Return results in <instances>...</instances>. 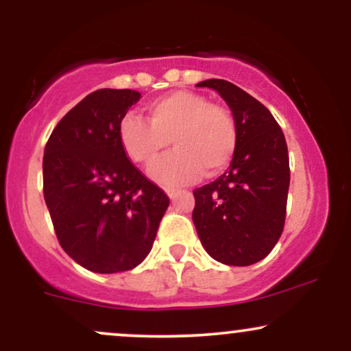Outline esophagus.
I'll return each instance as SVG.
<instances>
[{
	"mask_svg": "<svg viewBox=\"0 0 351 351\" xmlns=\"http://www.w3.org/2000/svg\"><path fill=\"white\" fill-rule=\"evenodd\" d=\"M165 191H167V195L170 196V198H175V196L178 195V189H175V188H167Z\"/></svg>",
	"mask_w": 351,
	"mask_h": 351,
	"instance_id": "esophagus-1",
	"label": "esophagus"
}]
</instances>
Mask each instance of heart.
Returning a JSON list of instances; mask_svg holds the SVG:
<instances>
[{
    "mask_svg": "<svg viewBox=\"0 0 351 351\" xmlns=\"http://www.w3.org/2000/svg\"><path fill=\"white\" fill-rule=\"evenodd\" d=\"M148 120L127 114L119 125V140L132 162L148 167L165 148L175 150L152 167L150 175L163 184H186L226 170L237 145L236 120L226 107L206 95L176 90L152 100Z\"/></svg>",
    "mask_w": 351,
    "mask_h": 351,
    "instance_id": "obj_1",
    "label": "heart"
}]
</instances>
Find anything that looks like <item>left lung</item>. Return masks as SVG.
<instances>
[{
	"mask_svg": "<svg viewBox=\"0 0 351 351\" xmlns=\"http://www.w3.org/2000/svg\"><path fill=\"white\" fill-rule=\"evenodd\" d=\"M198 87L215 88L226 100L237 145L226 173L193 191V223L217 263L256 264L284 231L291 183L285 136L267 107L234 84L209 79Z\"/></svg>",
	"mask_w": 351,
	"mask_h": 351,
	"instance_id": "1",
	"label": "left lung"
}]
</instances>
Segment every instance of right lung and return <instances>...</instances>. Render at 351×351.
I'll return each mask as SVG.
<instances>
[{
    "label": "right lung",
    "instance_id": "right-lung-1",
    "mask_svg": "<svg viewBox=\"0 0 351 351\" xmlns=\"http://www.w3.org/2000/svg\"><path fill=\"white\" fill-rule=\"evenodd\" d=\"M140 92L99 88L56 125L43 191L60 247L87 271H130L152 251L170 198L128 160L119 125Z\"/></svg>",
    "mask_w": 351,
    "mask_h": 351
}]
</instances>
